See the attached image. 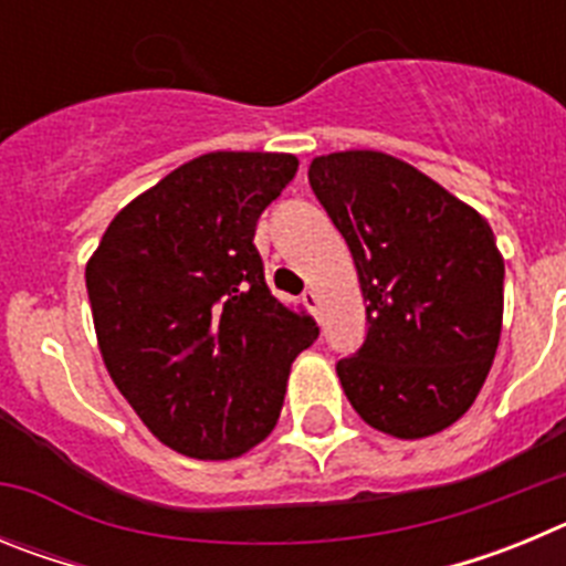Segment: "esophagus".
<instances>
[{
	"instance_id": "obj_1",
	"label": "esophagus",
	"mask_w": 566,
	"mask_h": 566,
	"mask_svg": "<svg viewBox=\"0 0 566 566\" xmlns=\"http://www.w3.org/2000/svg\"><path fill=\"white\" fill-rule=\"evenodd\" d=\"M303 303H306L308 312H317V308H319L317 292H314V289H308V292H303Z\"/></svg>"
}]
</instances>
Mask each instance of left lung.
I'll return each instance as SVG.
<instances>
[{
  "label": "left lung",
  "instance_id": "left-lung-1",
  "mask_svg": "<svg viewBox=\"0 0 566 566\" xmlns=\"http://www.w3.org/2000/svg\"><path fill=\"white\" fill-rule=\"evenodd\" d=\"M317 201L352 249L365 339L337 363L354 411L397 439L444 431L496 357L504 260L476 209L374 149L314 158Z\"/></svg>",
  "mask_w": 566,
  "mask_h": 566
}]
</instances>
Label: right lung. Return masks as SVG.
I'll use <instances>...</instances> for the list:
<instances>
[{
  "mask_svg": "<svg viewBox=\"0 0 566 566\" xmlns=\"http://www.w3.org/2000/svg\"><path fill=\"white\" fill-rule=\"evenodd\" d=\"M297 172L286 153H209L115 214L87 263L115 388L167 448L232 459L272 433L292 363L317 339L266 286L254 227Z\"/></svg>",
  "mask_w": 566,
  "mask_h": 566,
  "instance_id": "obj_1",
  "label": "right lung"
}]
</instances>
